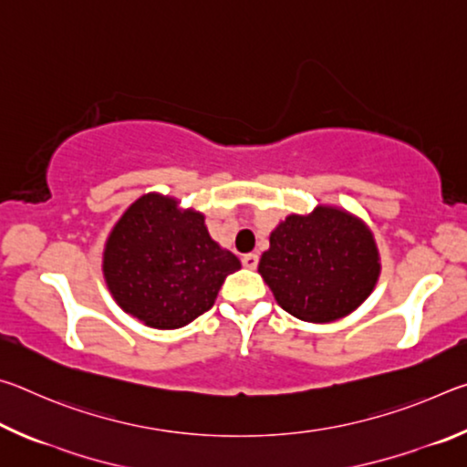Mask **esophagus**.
<instances>
[{
  "label": "esophagus",
  "mask_w": 467,
  "mask_h": 467,
  "mask_svg": "<svg viewBox=\"0 0 467 467\" xmlns=\"http://www.w3.org/2000/svg\"><path fill=\"white\" fill-rule=\"evenodd\" d=\"M241 262L244 267H247V270H255L259 264V257L255 255V253H244V255L241 257Z\"/></svg>",
  "instance_id": "1"
}]
</instances>
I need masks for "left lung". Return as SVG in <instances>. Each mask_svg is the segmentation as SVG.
<instances>
[{
  "mask_svg": "<svg viewBox=\"0 0 467 467\" xmlns=\"http://www.w3.org/2000/svg\"><path fill=\"white\" fill-rule=\"evenodd\" d=\"M259 274L284 311L329 323L365 303L381 272L377 243L362 220L331 205L290 214L270 234Z\"/></svg>",
  "mask_w": 467,
  "mask_h": 467,
  "instance_id": "8db88e82",
  "label": "left lung"
}]
</instances>
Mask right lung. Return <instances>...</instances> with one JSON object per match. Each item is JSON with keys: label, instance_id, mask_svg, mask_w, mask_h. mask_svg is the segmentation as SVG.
Returning a JSON list of instances; mask_svg holds the SVG:
<instances>
[{"label": "right lung", "instance_id": "1", "mask_svg": "<svg viewBox=\"0 0 467 467\" xmlns=\"http://www.w3.org/2000/svg\"><path fill=\"white\" fill-rule=\"evenodd\" d=\"M239 257L212 241L203 214L158 193L133 202L110 231L102 274L125 313L177 329L210 311Z\"/></svg>", "mask_w": 467, "mask_h": 467}]
</instances>
